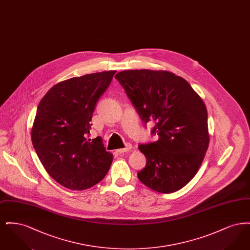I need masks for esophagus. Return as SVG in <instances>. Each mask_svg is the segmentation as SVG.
Masks as SVG:
<instances>
[{"label":"esophagus","mask_w":250,"mask_h":250,"mask_svg":"<svg viewBox=\"0 0 250 250\" xmlns=\"http://www.w3.org/2000/svg\"><path fill=\"white\" fill-rule=\"evenodd\" d=\"M131 149H132V145H131L130 143H126L125 148L118 149V150H117V152H118L119 154H124V153H125V152H128V151L131 150Z\"/></svg>","instance_id":"34e87169"}]
</instances>
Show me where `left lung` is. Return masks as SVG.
I'll return each mask as SVG.
<instances>
[{"label":"left lung","instance_id":"1","mask_svg":"<svg viewBox=\"0 0 250 250\" xmlns=\"http://www.w3.org/2000/svg\"><path fill=\"white\" fill-rule=\"evenodd\" d=\"M141 119L154 122V143L140 144L146 166L138 178L160 193L184 188L202 165L209 145L207 109L183 78L167 71L125 70L115 76Z\"/></svg>","mask_w":250,"mask_h":250}]
</instances>
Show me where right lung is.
Wrapping results in <instances>:
<instances>
[{
    "label": "right lung",
    "instance_id": "right-lung-1",
    "mask_svg": "<svg viewBox=\"0 0 250 250\" xmlns=\"http://www.w3.org/2000/svg\"><path fill=\"white\" fill-rule=\"evenodd\" d=\"M116 71L76 77L54 85L41 99L32 128L36 154L48 174L73 190L94 187L106 174L112 155L100 137L88 139L96 102Z\"/></svg>",
    "mask_w": 250,
    "mask_h": 250
}]
</instances>
